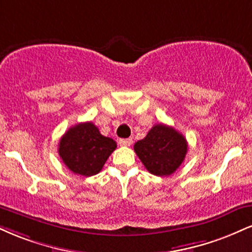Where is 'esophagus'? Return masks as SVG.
Segmentation results:
<instances>
[{"instance_id": "esophagus-1", "label": "esophagus", "mask_w": 252, "mask_h": 252, "mask_svg": "<svg viewBox=\"0 0 252 252\" xmlns=\"http://www.w3.org/2000/svg\"><path fill=\"white\" fill-rule=\"evenodd\" d=\"M118 144L122 145V147H130L132 144L131 138H121L118 139Z\"/></svg>"}]
</instances>
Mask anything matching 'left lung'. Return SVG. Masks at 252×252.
I'll return each mask as SVG.
<instances>
[{
    "instance_id": "1",
    "label": "left lung",
    "mask_w": 252,
    "mask_h": 252,
    "mask_svg": "<svg viewBox=\"0 0 252 252\" xmlns=\"http://www.w3.org/2000/svg\"><path fill=\"white\" fill-rule=\"evenodd\" d=\"M145 169L156 176H170L180 168L188 151L187 139L166 124H156L134 145Z\"/></svg>"
}]
</instances>
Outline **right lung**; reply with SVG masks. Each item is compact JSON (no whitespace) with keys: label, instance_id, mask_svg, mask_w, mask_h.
<instances>
[{"label":"right lung","instance_id":"add662e5","mask_svg":"<svg viewBox=\"0 0 252 252\" xmlns=\"http://www.w3.org/2000/svg\"><path fill=\"white\" fill-rule=\"evenodd\" d=\"M116 147V142L103 136L93 122H84L71 126L61 137L59 154L69 170L89 177L102 170Z\"/></svg>","mask_w":252,"mask_h":252}]
</instances>
